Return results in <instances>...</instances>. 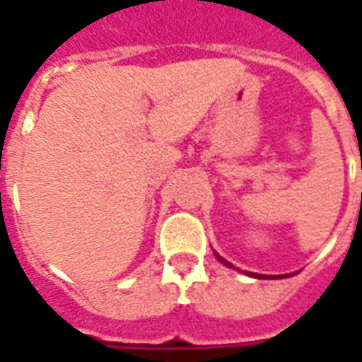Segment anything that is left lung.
<instances>
[{
	"label": "left lung",
	"mask_w": 362,
	"mask_h": 362,
	"mask_svg": "<svg viewBox=\"0 0 362 362\" xmlns=\"http://www.w3.org/2000/svg\"><path fill=\"white\" fill-rule=\"evenodd\" d=\"M216 253V252H214ZM216 257H218V261H220L221 264H226V267H231V269H235L229 261H226V259L221 257V255H218L216 253ZM247 276H252V278H261V280H278V278H287V276H291V274H280V276H267V274H257V272H246ZM295 274V272H293Z\"/></svg>",
	"instance_id": "obj_1"
}]
</instances>
